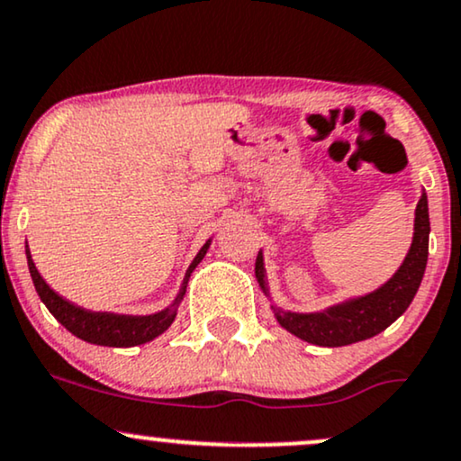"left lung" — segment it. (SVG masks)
<instances>
[{
  "instance_id": "left-lung-1",
  "label": "left lung",
  "mask_w": 461,
  "mask_h": 461,
  "mask_svg": "<svg viewBox=\"0 0 461 461\" xmlns=\"http://www.w3.org/2000/svg\"><path fill=\"white\" fill-rule=\"evenodd\" d=\"M427 253H429V206H427V193L420 191L417 210H414L412 242H410L406 258L391 279L375 287L374 292L343 298V301L330 304L321 312L298 313L281 309L275 303L270 287L266 284L262 251L255 259V279L268 296L276 321L287 332H292L298 339L313 343V346L341 348L371 339L378 332L389 329L399 315H403L412 298L417 296L420 281H423Z\"/></svg>"
}]
</instances>
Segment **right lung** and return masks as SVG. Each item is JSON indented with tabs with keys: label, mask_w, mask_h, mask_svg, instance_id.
Here are the masks:
<instances>
[{
	"label": "right lung",
	"mask_w": 461,
	"mask_h": 461,
	"mask_svg": "<svg viewBox=\"0 0 461 461\" xmlns=\"http://www.w3.org/2000/svg\"><path fill=\"white\" fill-rule=\"evenodd\" d=\"M210 245H212V238L206 240V245L199 249L195 258H193V262L186 268V275L185 279H182V285L180 290H177L174 301H171L165 309H160V312L149 313V315L90 312V309L77 307V304H72L66 301V298L59 296L58 292H53L47 281L42 279L41 273H38L34 259H32L27 242H25V255H27V268H30L32 281H34L38 296H41L44 307L51 312L53 318L58 320L66 330H70L72 335L79 337L83 341L94 343V346L132 348V346H141V343L157 339L158 335H163V332L174 324L177 307H180L182 298H185L186 294L188 279H191L193 270L197 268V264L206 258Z\"/></svg>",
	"instance_id": "add662e5"
}]
</instances>
